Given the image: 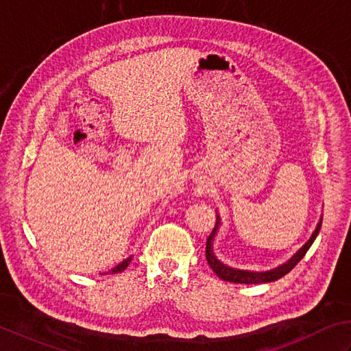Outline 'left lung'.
I'll list each match as a JSON object with an SVG mask.
<instances>
[{"instance_id": "8db88e82", "label": "left lung", "mask_w": 351, "mask_h": 351, "mask_svg": "<svg viewBox=\"0 0 351 351\" xmlns=\"http://www.w3.org/2000/svg\"><path fill=\"white\" fill-rule=\"evenodd\" d=\"M321 223H323V219H319V223L315 228V232L312 233L311 239L306 242V244L302 247V250H298V253H295L294 256L291 257V259L283 263L276 269H271V271H265V273H250V271H241V269H233V268H228L223 263L217 261V257L213 256L212 252V241H213V236H215V232L218 228L219 224V218L217 219V224L213 227L212 233L209 234V238H207L206 242V259L207 263H209L210 268L213 269V273H215L219 278H223L226 282H233V283H247V285H256V283H268V282H274L277 278H282L283 276H286L289 273V271L294 268L297 263L303 259L304 254L307 253V250L311 248V245L313 244V241H315L317 234L319 233V228H321Z\"/></svg>"}]
</instances>
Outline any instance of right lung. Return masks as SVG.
Returning a JSON list of instances; mask_svg holds the SVG:
<instances>
[{"label": "right lung", "instance_id": "add662e5", "mask_svg": "<svg viewBox=\"0 0 351 351\" xmlns=\"http://www.w3.org/2000/svg\"><path fill=\"white\" fill-rule=\"evenodd\" d=\"M130 261H132V257H127L125 261L118 263V265L112 269V273H113V274H115V273H123V271L128 267V263H130Z\"/></svg>", "mask_w": 351, "mask_h": 351}]
</instances>
